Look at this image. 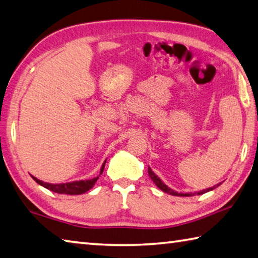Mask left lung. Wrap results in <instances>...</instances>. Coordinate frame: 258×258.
<instances>
[{
  "instance_id": "left-lung-1",
  "label": "left lung",
  "mask_w": 258,
  "mask_h": 258,
  "mask_svg": "<svg viewBox=\"0 0 258 258\" xmlns=\"http://www.w3.org/2000/svg\"><path fill=\"white\" fill-rule=\"evenodd\" d=\"M148 174H149L150 178L153 179V182H154L155 184H156L158 188L162 189V191L165 192V193H168V194H171V196H176V197H192V196H196V194H198V196H201V194L207 193V192H209V191H211V189L216 188L217 186H219L220 184H221V183H220V184H217V185H215L213 187H209V188H207V189H203V191L196 192V193H177V192L173 191L172 188H169L167 185H165V184H164L162 181H160V178L157 176V175L152 171V168H150V167H148Z\"/></svg>"
}]
</instances>
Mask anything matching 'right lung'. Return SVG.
<instances>
[{"label": "right lung", "instance_id": "1", "mask_svg": "<svg viewBox=\"0 0 258 258\" xmlns=\"http://www.w3.org/2000/svg\"><path fill=\"white\" fill-rule=\"evenodd\" d=\"M104 165L105 162L103 163L101 167V172L100 175L102 174L104 169ZM99 175V176H100ZM99 176H96L94 178H91V179H87V181H76V182H71V183H62V184H50V183H45L40 181V179L36 178L35 176H32V178L35 179V181L42 185L43 187H46L48 189H50L52 192H56V193H59V194H71V196H77V194H83L86 191H89V189L94 185L95 182L98 181Z\"/></svg>", "mask_w": 258, "mask_h": 258}]
</instances>
